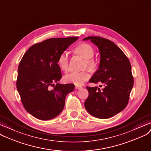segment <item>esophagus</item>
Masks as SVG:
<instances>
[{
  "label": "esophagus",
  "mask_w": 151,
  "mask_h": 151,
  "mask_svg": "<svg viewBox=\"0 0 151 151\" xmlns=\"http://www.w3.org/2000/svg\"><path fill=\"white\" fill-rule=\"evenodd\" d=\"M75 88H76L77 90H79V89H81L82 87H81V86H76Z\"/></svg>",
  "instance_id": "1"
}]
</instances>
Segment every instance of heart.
Wrapping results in <instances>:
<instances>
[{
	"mask_svg": "<svg viewBox=\"0 0 151 151\" xmlns=\"http://www.w3.org/2000/svg\"><path fill=\"white\" fill-rule=\"evenodd\" d=\"M75 52L85 60V66L90 70H94L97 67V62L91 58L94 56L95 51L93 48L88 44H82L75 48ZM58 64L61 70L68 71L69 69L68 55L66 52H63L58 57ZM90 77L88 70L82 72H73L64 77L66 82L74 83L77 86L82 85Z\"/></svg>",
	"mask_w": 151,
	"mask_h": 151,
	"instance_id": "b5f03b06",
	"label": "heart"
}]
</instances>
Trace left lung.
<instances>
[{
  "mask_svg": "<svg viewBox=\"0 0 151 151\" xmlns=\"http://www.w3.org/2000/svg\"><path fill=\"white\" fill-rule=\"evenodd\" d=\"M96 45L100 53L98 69L89 82L103 87H87L88 96L84 103L91 116L108 119L123 111L127 105L133 86L130 63L117 45L108 39L97 36L86 37Z\"/></svg>",
  "mask_w": 151,
  "mask_h": 151,
  "instance_id": "1",
  "label": "left lung"
}]
</instances>
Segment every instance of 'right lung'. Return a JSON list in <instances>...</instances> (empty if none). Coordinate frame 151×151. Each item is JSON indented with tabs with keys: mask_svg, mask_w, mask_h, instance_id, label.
Masks as SVG:
<instances>
[{
	"mask_svg": "<svg viewBox=\"0 0 151 151\" xmlns=\"http://www.w3.org/2000/svg\"><path fill=\"white\" fill-rule=\"evenodd\" d=\"M78 39H48L33 45L23 55L18 66L17 88L25 109L34 117L50 120L63 111L66 96L74 90V85L57 83L62 77L58 59Z\"/></svg>",
	"mask_w": 151,
	"mask_h": 151,
	"instance_id": "add662e5",
	"label": "right lung"
}]
</instances>
